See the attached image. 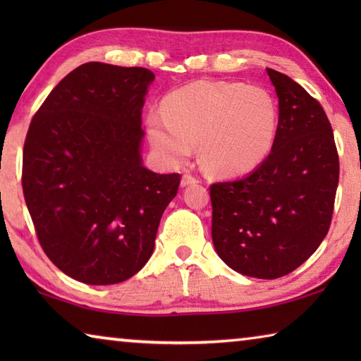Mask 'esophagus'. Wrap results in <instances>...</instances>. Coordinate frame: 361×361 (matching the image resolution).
Returning <instances> with one entry per match:
<instances>
[{
    "label": "esophagus",
    "instance_id": "esophagus-1",
    "mask_svg": "<svg viewBox=\"0 0 361 361\" xmlns=\"http://www.w3.org/2000/svg\"><path fill=\"white\" fill-rule=\"evenodd\" d=\"M195 183H199V180L195 178V176H192L191 173H185L181 176V186H189V185H195Z\"/></svg>",
    "mask_w": 361,
    "mask_h": 361
}]
</instances>
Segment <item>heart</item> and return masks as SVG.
<instances>
[{
    "label": "heart",
    "mask_w": 361,
    "mask_h": 361,
    "mask_svg": "<svg viewBox=\"0 0 361 361\" xmlns=\"http://www.w3.org/2000/svg\"><path fill=\"white\" fill-rule=\"evenodd\" d=\"M279 109L262 87L237 82L197 81L164 100L162 111L146 119L154 148L180 164L199 145L205 169L218 175H240L271 152L277 135Z\"/></svg>",
    "instance_id": "b5f03b06"
}]
</instances>
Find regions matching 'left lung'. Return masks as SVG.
I'll return each mask as SVG.
<instances>
[{"label": "left lung", "mask_w": 361, "mask_h": 361, "mask_svg": "<svg viewBox=\"0 0 361 361\" xmlns=\"http://www.w3.org/2000/svg\"><path fill=\"white\" fill-rule=\"evenodd\" d=\"M279 97L269 156L245 178L210 186L212 239L235 272L279 279L307 261L328 234L339 157L331 124L307 90L267 68Z\"/></svg>", "instance_id": "left-lung-1"}]
</instances>
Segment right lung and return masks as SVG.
I'll return each mask as SVG.
<instances>
[{
    "label": "right lung",
    "instance_id": "add662e5",
    "mask_svg": "<svg viewBox=\"0 0 361 361\" xmlns=\"http://www.w3.org/2000/svg\"><path fill=\"white\" fill-rule=\"evenodd\" d=\"M152 71L89 62L33 116L22 188L47 258L87 285L124 282L151 258L180 175L143 166L142 109Z\"/></svg>",
    "mask_w": 361,
    "mask_h": 361
}]
</instances>
